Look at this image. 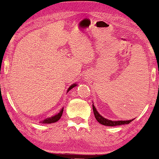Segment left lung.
<instances>
[{
    "mask_svg": "<svg viewBox=\"0 0 159 159\" xmlns=\"http://www.w3.org/2000/svg\"><path fill=\"white\" fill-rule=\"evenodd\" d=\"M93 110L94 116L96 117V119L99 123L102 124L104 125H107V126H116V125H125V124H129V123L132 121L133 120H124V121H122V120H120V121H112V120H109L104 118L103 116H102L101 115L98 113L97 110L96 109V107L93 105Z\"/></svg>",
    "mask_w": 159,
    "mask_h": 159,
    "instance_id": "1",
    "label": "left lung"
}]
</instances>
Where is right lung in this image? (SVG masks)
I'll use <instances>...</instances> for the list:
<instances>
[{"mask_svg": "<svg viewBox=\"0 0 159 159\" xmlns=\"http://www.w3.org/2000/svg\"><path fill=\"white\" fill-rule=\"evenodd\" d=\"M76 86H77V84L71 85L70 87H69V88L68 89V91L70 90L71 89L73 88V87H76ZM63 108L61 109V111H60V113H58V114H56L55 116H52V117H48V118H47L46 120H43V121L42 122V123H47V124L53 123H55V122H57V121H58V120L61 119L62 114H63Z\"/></svg>", "mask_w": 159, "mask_h": 159, "instance_id": "1", "label": "right lung"}]
</instances>
